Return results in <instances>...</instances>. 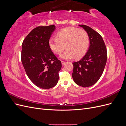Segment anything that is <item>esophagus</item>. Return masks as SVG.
<instances>
[{"mask_svg": "<svg viewBox=\"0 0 126 126\" xmlns=\"http://www.w3.org/2000/svg\"><path fill=\"white\" fill-rule=\"evenodd\" d=\"M62 65L63 66V65H64V64H65L67 63V62H63V61H62Z\"/></svg>", "mask_w": 126, "mask_h": 126, "instance_id": "34e87169", "label": "esophagus"}]
</instances>
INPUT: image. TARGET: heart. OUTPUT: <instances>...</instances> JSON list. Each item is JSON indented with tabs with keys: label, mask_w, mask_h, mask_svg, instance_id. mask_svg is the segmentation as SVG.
I'll return each mask as SVG.
<instances>
[{
	"label": "heart",
	"mask_w": 126,
	"mask_h": 126,
	"mask_svg": "<svg viewBox=\"0 0 126 126\" xmlns=\"http://www.w3.org/2000/svg\"><path fill=\"white\" fill-rule=\"evenodd\" d=\"M56 36V38L49 39V46L57 55L60 54L66 46L67 50L60 56L63 59H70L74 57L80 58L89 48V36L85 30L69 27L60 30Z\"/></svg>",
	"instance_id": "heart-1"
}]
</instances>
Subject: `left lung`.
Wrapping results in <instances>:
<instances>
[{
  "instance_id": "1",
  "label": "left lung",
  "mask_w": 126,
  "mask_h": 126,
  "mask_svg": "<svg viewBox=\"0 0 126 126\" xmlns=\"http://www.w3.org/2000/svg\"><path fill=\"white\" fill-rule=\"evenodd\" d=\"M88 33L89 50L85 56L74 65L72 76L75 82L83 87L96 83L104 72L107 59V51L101 36L90 27L79 25Z\"/></svg>"
}]
</instances>
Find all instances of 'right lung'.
Segmentation results:
<instances>
[{
  "label": "right lung",
  "mask_w": 126,
  "mask_h": 126,
  "mask_svg": "<svg viewBox=\"0 0 126 126\" xmlns=\"http://www.w3.org/2000/svg\"><path fill=\"white\" fill-rule=\"evenodd\" d=\"M55 29L54 25L37 27L22 44L21 60L26 74L33 83L42 89H50L57 85L62 66L49 46Z\"/></svg>",
  "instance_id": "add662e5"
}]
</instances>
